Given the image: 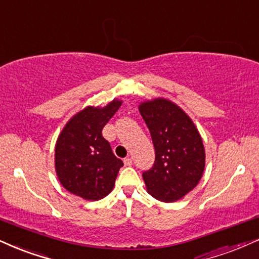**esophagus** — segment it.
<instances>
[{
  "mask_svg": "<svg viewBox=\"0 0 259 259\" xmlns=\"http://www.w3.org/2000/svg\"><path fill=\"white\" fill-rule=\"evenodd\" d=\"M123 164L127 165V167H130V165H132V158H130V157L124 158V159H123Z\"/></svg>",
  "mask_w": 259,
  "mask_h": 259,
  "instance_id": "1",
  "label": "esophagus"
}]
</instances>
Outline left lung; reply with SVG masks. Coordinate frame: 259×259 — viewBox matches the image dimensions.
I'll use <instances>...</instances> for the list:
<instances>
[{"label": "left lung", "instance_id": "obj_1", "mask_svg": "<svg viewBox=\"0 0 259 259\" xmlns=\"http://www.w3.org/2000/svg\"><path fill=\"white\" fill-rule=\"evenodd\" d=\"M151 135L155 163L143 173L146 190L156 199H181L197 186L205 167V150L190 116L173 102L156 98L140 103Z\"/></svg>", "mask_w": 259, "mask_h": 259}]
</instances>
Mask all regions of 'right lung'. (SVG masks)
Instances as JSON below:
<instances>
[{
	"instance_id": "right-lung-1",
	"label": "right lung",
	"mask_w": 259,
	"mask_h": 259,
	"mask_svg": "<svg viewBox=\"0 0 259 259\" xmlns=\"http://www.w3.org/2000/svg\"><path fill=\"white\" fill-rule=\"evenodd\" d=\"M121 104L114 100L104 108L86 107L63 127L55 146V169L68 192L100 200L113 191L123 162L113 154L102 130Z\"/></svg>"
}]
</instances>
